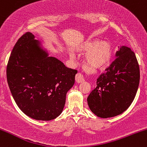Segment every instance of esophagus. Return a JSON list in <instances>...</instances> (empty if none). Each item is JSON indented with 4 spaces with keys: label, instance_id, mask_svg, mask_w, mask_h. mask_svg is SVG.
Here are the masks:
<instances>
[{
    "label": "esophagus",
    "instance_id": "1",
    "mask_svg": "<svg viewBox=\"0 0 147 147\" xmlns=\"http://www.w3.org/2000/svg\"><path fill=\"white\" fill-rule=\"evenodd\" d=\"M75 81L77 83H82L84 82V79L83 75L81 73H77L75 76Z\"/></svg>",
    "mask_w": 147,
    "mask_h": 147
}]
</instances>
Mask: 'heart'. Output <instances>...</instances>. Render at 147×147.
Segmentation results:
<instances>
[{"label":"heart","mask_w":147,"mask_h":147,"mask_svg":"<svg viewBox=\"0 0 147 147\" xmlns=\"http://www.w3.org/2000/svg\"><path fill=\"white\" fill-rule=\"evenodd\" d=\"M78 52H87L86 60L88 65L92 69L105 68L112 60L113 48L108 40H88L76 48ZM73 57V54L70 53Z\"/></svg>","instance_id":"1"}]
</instances>
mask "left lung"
<instances>
[{
    "instance_id": "obj_1",
    "label": "left lung",
    "mask_w": 147,
    "mask_h": 147,
    "mask_svg": "<svg viewBox=\"0 0 147 147\" xmlns=\"http://www.w3.org/2000/svg\"><path fill=\"white\" fill-rule=\"evenodd\" d=\"M110 66L97 79V86L87 98L97 117H112L124 112L136 97L140 83V67L131 48L121 46Z\"/></svg>"
}]
</instances>
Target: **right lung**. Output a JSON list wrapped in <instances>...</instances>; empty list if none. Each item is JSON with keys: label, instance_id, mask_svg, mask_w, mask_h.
Here are the masks:
<instances>
[{"label": "right lung", "instance_id": "obj_1", "mask_svg": "<svg viewBox=\"0 0 147 147\" xmlns=\"http://www.w3.org/2000/svg\"><path fill=\"white\" fill-rule=\"evenodd\" d=\"M34 38L26 32L16 43L7 65V80L13 98L26 115L49 121L63 111L77 70L49 57Z\"/></svg>", "mask_w": 147, "mask_h": 147}]
</instances>
